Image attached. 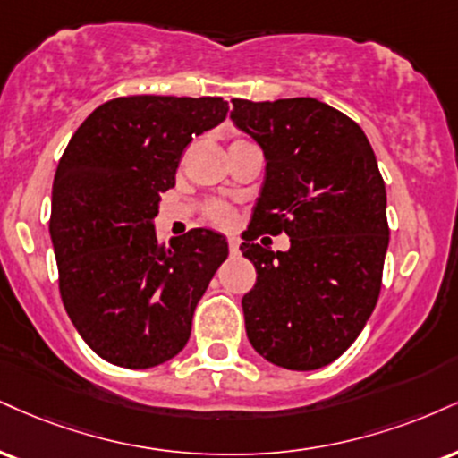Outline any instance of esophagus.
<instances>
[{
    "mask_svg": "<svg viewBox=\"0 0 458 458\" xmlns=\"http://www.w3.org/2000/svg\"><path fill=\"white\" fill-rule=\"evenodd\" d=\"M239 239H234V236H230L228 239V247H230V253H233V256H236V253H239Z\"/></svg>",
    "mask_w": 458,
    "mask_h": 458,
    "instance_id": "34e87169",
    "label": "esophagus"
}]
</instances>
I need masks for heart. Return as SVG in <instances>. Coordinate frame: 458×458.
Segmentation results:
<instances>
[{
	"mask_svg": "<svg viewBox=\"0 0 458 458\" xmlns=\"http://www.w3.org/2000/svg\"><path fill=\"white\" fill-rule=\"evenodd\" d=\"M205 217L215 225H228L230 222H233L234 211L225 205V202L213 200L205 207Z\"/></svg>",
	"mask_w": 458,
	"mask_h": 458,
	"instance_id": "b5f03b06",
	"label": "heart"
}]
</instances>
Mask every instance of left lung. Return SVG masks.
<instances>
[{
    "mask_svg": "<svg viewBox=\"0 0 458 458\" xmlns=\"http://www.w3.org/2000/svg\"><path fill=\"white\" fill-rule=\"evenodd\" d=\"M230 119L267 157L241 245L258 273L243 296L247 337L277 367H327L365 328L382 288L390 230L376 153L356 121L313 98L233 100ZM262 232H285L291 250L253 244Z\"/></svg>",
    "mask_w": 458,
    "mask_h": 458,
    "instance_id": "left-lung-1",
    "label": "left lung"
}]
</instances>
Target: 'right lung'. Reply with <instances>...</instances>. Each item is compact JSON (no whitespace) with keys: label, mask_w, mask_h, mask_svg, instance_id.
<instances>
[{"label":"right lung","mask_w":458,"mask_h":458,"mask_svg":"<svg viewBox=\"0 0 458 458\" xmlns=\"http://www.w3.org/2000/svg\"><path fill=\"white\" fill-rule=\"evenodd\" d=\"M222 98L125 96L74 131L53 183L51 239L65 311L104 360L148 369L179 354L198 301L228 258L211 230L170 247L153 219L185 147L225 119Z\"/></svg>","instance_id":"obj_1"}]
</instances>
